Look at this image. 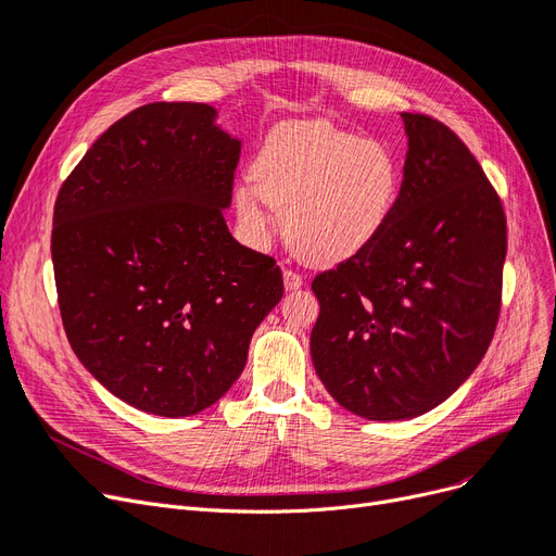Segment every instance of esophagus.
I'll return each instance as SVG.
<instances>
[{
  "label": "esophagus",
  "instance_id": "obj_1",
  "mask_svg": "<svg viewBox=\"0 0 556 556\" xmlns=\"http://www.w3.org/2000/svg\"><path fill=\"white\" fill-rule=\"evenodd\" d=\"M302 283H304L302 275L295 273V270H291V267H286V270H283V286H286V291H295V289H300Z\"/></svg>",
  "mask_w": 556,
  "mask_h": 556
}]
</instances>
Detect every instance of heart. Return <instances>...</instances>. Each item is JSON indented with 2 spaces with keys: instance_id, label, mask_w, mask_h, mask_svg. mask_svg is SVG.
Wrapping results in <instances>:
<instances>
[{
  "instance_id": "heart-1",
  "label": "heart",
  "mask_w": 556,
  "mask_h": 556,
  "mask_svg": "<svg viewBox=\"0 0 556 556\" xmlns=\"http://www.w3.org/2000/svg\"><path fill=\"white\" fill-rule=\"evenodd\" d=\"M253 182H238V217L265 231L270 208L283 215L293 250L312 263H337L371 242L394 211L401 169L392 149L327 121L283 123L265 137Z\"/></svg>"
}]
</instances>
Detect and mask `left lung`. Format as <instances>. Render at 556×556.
<instances>
[{
    "label": "left lung",
    "mask_w": 556,
    "mask_h": 556,
    "mask_svg": "<svg viewBox=\"0 0 556 556\" xmlns=\"http://www.w3.org/2000/svg\"><path fill=\"white\" fill-rule=\"evenodd\" d=\"M403 182L382 231L316 275L312 359L332 399L374 421L413 419L471 376L502 309L506 215L460 137L401 114Z\"/></svg>",
    "instance_id": "8db88e82"
}]
</instances>
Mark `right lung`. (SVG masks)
Listing matches in <instances>:
<instances>
[{"instance_id":"right-lung-1","label":"right lung","mask_w":556,"mask_h":556,"mask_svg":"<svg viewBox=\"0 0 556 556\" xmlns=\"http://www.w3.org/2000/svg\"><path fill=\"white\" fill-rule=\"evenodd\" d=\"M203 102H151L102 132L54 203L52 263L68 343L128 405L190 417L240 378L283 295L273 256L224 222L240 139Z\"/></svg>"}]
</instances>
